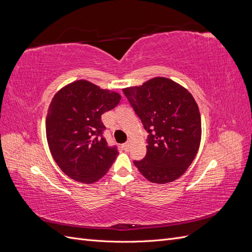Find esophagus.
Here are the masks:
<instances>
[{"instance_id":"obj_1","label":"esophagus","mask_w":252,"mask_h":252,"mask_svg":"<svg viewBox=\"0 0 252 252\" xmlns=\"http://www.w3.org/2000/svg\"><path fill=\"white\" fill-rule=\"evenodd\" d=\"M130 146H131V141H128V142H126V143L123 145V148H124V150L128 151L129 149H130Z\"/></svg>"}]
</instances>
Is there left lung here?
Here are the masks:
<instances>
[{"mask_svg":"<svg viewBox=\"0 0 252 252\" xmlns=\"http://www.w3.org/2000/svg\"><path fill=\"white\" fill-rule=\"evenodd\" d=\"M123 93L148 131L147 155L134 165L155 184L179 179L200 147L201 114L189 91L168 78L156 77Z\"/></svg>","mask_w":252,"mask_h":252,"instance_id":"1","label":"left lung"}]
</instances>
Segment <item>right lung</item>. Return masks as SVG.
<instances>
[{"label": "right lung", "mask_w": 252, "mask_h": 252, "mask_svg": "<svg viewBox=\"0 0 252 252\" xmlns=\"http://www.w3.org/2000/svg\"><path fill=\"white\" fill-rule=\"evenodd\" d=\"M117 91L77 80L52 97L46 117L47 143L58 166L70 179L93 184L102 179L119 152L102 135L101 116L121 101Z\"/></svg>", "instance_id": "add662e5"}]
</instances>
